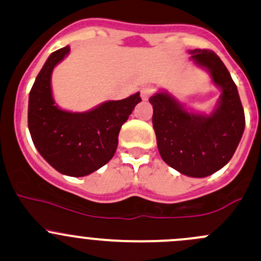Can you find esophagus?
I'll list each match as a JSON object with an SVG mask.
<instances>
[{
	"label": "esophagus",
	"instance_id": "1",
	"mask_svg": "<svg viewBox=\"0 0 261 261\" xmlns=\"http://www.w3.org/2000/svg\"><path fill=\"white\" fill-rule=\"evenodd\" d=\"M152 92H154V89H152L151 87H144V88H141V99H144V101L149 99V97L151 96Z\"/></svg>",
	"mask_w": 261,
	"mask_h": 261
}]
</instances>
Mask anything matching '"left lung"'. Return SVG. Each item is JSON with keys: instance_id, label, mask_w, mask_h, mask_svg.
Returning a JSON list of instances; mask_svg holds the SVG:
<instances>
[{"instance_id": "8db88e82", "label": "left lung", "mask_w": 261, "mask_h": 261, "mask_svg": "<svg viewBox=\"0 0 261 261\" xmlns=\"http://www.w3.org/2000/svg\"><path fill=\"white\" fill-rule=\"evenodd\" d=\"M191 60L211 75L221 96L210 115L188 111L167 91L149 98L160 156L173 169L204 178L225 167L243 138L245 114L238 87L211 50H189Z\"/></svg>"}]
</instances>
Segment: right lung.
Masks as SVG:
<instances>
[{"label":"right lung","mask_w":261,"mask_h":261,"mask_svg":"<svg viewBox=\"0 0 261 261\" xmlns=\"http://www.w3.org/2000/svg\"><path fill=\"white\" fill-rule=\"evenodd\" d=\"M69 51L68 45L51 53L39 72L29 94L28 123L34 145L54 169L69 177H84L112 159L121 126L141 98L138 92L86 112L59 109L53 98L51 73Z\"/></svg>","instance_id":"add662e5"}]
</instances>
